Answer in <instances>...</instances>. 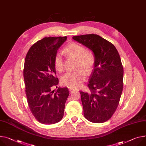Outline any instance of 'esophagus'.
Listing matches in <instances>:
<instances>
[{
  "label": "esophagus",
  "instance_id": "esophagus-1",
  "mask_svg": "<svg viewBox=\"0 0 146 146\" xmlns=\"http://www.w3.org/2000/svg\"><path fill=\"white\" fill-rule=\"evenodd\" d=\"M69 91L70 92H73L74 91V89H73V88H69Z\"/></svg>",
  "mask_w": 146,
  "mask_h": 146
}]
</instances>
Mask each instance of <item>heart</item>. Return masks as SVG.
Listing matches in <instances>:
<instances>
[{
	"label": "heart",
	"instance_id": "obj_1",
	"mask_svg": "<svg viewBox=\"0 0 146 146\" xmlns=\"http://www.w3.org/2000/svg\"><path fill=\"white\" fill-rule=\"evenodd\" d=\"M64 52L68 56L77 58V68H83L88 74L91 73L93 70L96 63L94 55L91 52L86 50L83 45L76 42H72L64 47ZM54 62L57 70H63V59L60 53L55 54ZM86 73L83 69H78L65 73L61 78V83L70 88H76L80 87L86 80Z\"/></svg>",
	"mask_w": 146,
	"mask_h": 146
}]
</instances>
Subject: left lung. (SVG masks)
I'll list each match as a JSON object with an SVG mask.
<instances>
[{
    "label": "left lung",
    "mask_w": 146,
    "mask_h": 146,
    "mask_svg": "<svg viewBox=\"0 0 146 146\" xmlns=\"http://www.w3.org/2000/svg\"><path fill=\"white\" fill-rule=\"evenodd\" d=\"M94 53V69L89 78L90 92L80 91L84 116L90 122L103 123L112 117L123 87V68L115 46L97 34L73 37Z\"/></svg>",
    "instance_id": "1"
}]
</instances>
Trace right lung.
Instances as JSON below:
<instances>
[{
	"instance_id": "obj_1",
	"label": "right lung",
	"mask_w": 146,
	"mask_h": 146,
	"mask_svg": "<svg viewBox=\"0 0 146 146\" xmlns=\"http://www.w3.org/2000/svg\"><path fill=\"white\" fill-rule=\"evenodd\" d=\"M66 39L45 37L33 45L25 56L23 76L27 102L34 116L42 124L58 123L63 117L69 90L59 87L54 93L51 89L59 83L54 57Z\"/></svg>"
}]
</instances>
